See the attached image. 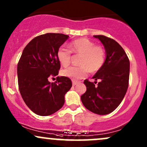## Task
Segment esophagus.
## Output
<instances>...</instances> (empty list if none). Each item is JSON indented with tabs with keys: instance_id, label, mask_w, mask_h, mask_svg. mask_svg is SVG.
Wrapping results in <instances>:
<instances>
[{
	"instance_id": "obj_1",
	"label": "esophagus",
	"mask_w": 147,
	"mask_h": 147,
	"mask_svg": "<svg viewBox=\"0 0 147 147\" xmlns=\"http://www.w3.org/2000/svg\"><path fill=\"white\" fill-rule=\"evenodd\" d=\"M72 84H73V86H75L76 85L78 84V82H77V81H75V80H73V81H72Z\"/></svg>"
}]
</instances>
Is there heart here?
<instances>
[{
  "label": "heart",
  "mask_w": 147,
  "mask_h": 147,
  "mask_svg": "<svg viewBox=\"0 0 147 147\" xmlns=\"http://www.w3.org/2000/svg\"><path fill=\"white\" fill-rule=\"evenodd\" d=\"M71 51L76 55H80V67H71L61 71V75L74 80L84 78L88 72L99 71L105 61V51L100 45H95L94 42L88 38H79L69 44ZM58 61L63 67H67L71 61V52L61 47L57 53Z\"/></svg>",
  "instance_id": "1"
}]
</instances>
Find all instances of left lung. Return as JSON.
<instances>
[{"mask_svg": "<svg viewBox=\"0 0 147 147\" xmlns=\"http://www.w3.org/2000/svg\"><path fill=\"white\" fill-rule=\"evenodd\" d=\"M103 44L106 59L104 65L92 77L94 83L84 80L86 92L81 95L82 103L92 113H111L123 99L128 88L130 61L125 52L116 40L107 36H94ZM100 80L97 86L96 80Z\"/></svg>", "mask_w": 147, "mask_h": 147, "instance_id": "1", "label": "left lung"}]
</instances>
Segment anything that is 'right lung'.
<instances>
[{
  "label": "right lung",
  "mask_w": 147,
  "mask_h": 147,
  "mask_svg": "<svg viewBox=\"0 0 147 147\" xmlns=\"http://www.w3.org/2000/svg\"><path fill=\"white\" fill-rule=\"evenodd\" d=\"M69 36L48 33L34 38L24 49L17 65L19 90L26 106L36 114L50 116L64 104V95L72 86L65 76H57L60 63L57 53Z\"/></svg>",
  "instance_id": "1"
}]
</instances>
